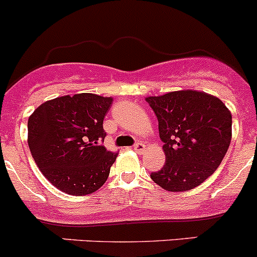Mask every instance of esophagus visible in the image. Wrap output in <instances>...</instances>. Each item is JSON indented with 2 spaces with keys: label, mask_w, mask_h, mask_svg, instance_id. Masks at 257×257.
Returning a JSON list of instances; mask_svg holds the SVG:
<instances>
[{
  "label": "esophagus",
  "mask_w": 257,
  "mask_h": 257,
  "mask_svg": "<svg viewBox=\"0 0 257 257\" xmlns=\"http://www.w3.org/2000/svg\"><path fill=\"white\" fill-rule=\"evenodd\" d=\"M134 151L138 152V153H143L144 149H146V146H144V143H142V142H137L136 144L133 146Z\"/></svg>",
  "instance_id": "esophagus-1"
}]
</instances>
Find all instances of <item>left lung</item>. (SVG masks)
Here are the masks:
<instances>
[{"instance_id": "left-lung-1", "label": "left lung", "mask_w": 257, "mask_h": 257, "mask_svg": "<svg viewBox=\"0 0 257 257\" xmlns=\"http://www.w3.org/2000/svg\"><path fill=\"white\" fill-rule=\"evenodd\" d=\"M158 119L166 163L151 178L166 191L200 186L217 169L232 137V115L216 96L179 90L146 99Z\"/></svg>"}]
</instances>
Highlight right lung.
<instances>
[{
    "instance_id": "right-lung-1",
    "label": "right lung",
    "mask_w": 257,
    "mask_h": 257,
    "mask_svg": "<svg viewBox=\"0 0 257 257\" xmlns=\"http://www.w3.org/2000/svg\"><path fill=\"white\" fill-rule=\"evenodd\" d=\"M113 98L81 93L45 101L27 121L30 152L47 181L68 195L98 191L118 153L101 146Z\"/></svg>"
}]
</instances>
